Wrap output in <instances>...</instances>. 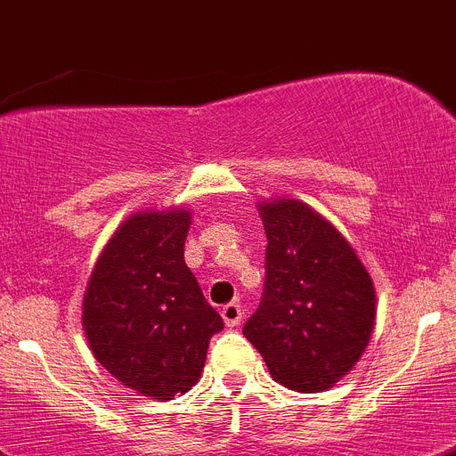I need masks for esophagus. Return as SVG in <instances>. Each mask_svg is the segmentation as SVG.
<instances>
[{
	"label": "esophagus",
	"mask_w": 456,
	"mask_h": 456,
	"mask_svg": "<svg viewBox=\"0 0 456 456\" xmlns=\"http://www.w3.org/2000/svg\"><path fill=\"white\" fill-rule=\"evenodd\" d=\"M220 314H223L224 324H227L229 329H233V326L240 324L242 308H240V304H236V301H232V304L223 305V310H220Z\"/></svg>",
	"instance_id": "esophagus-1"
}]
</instances>
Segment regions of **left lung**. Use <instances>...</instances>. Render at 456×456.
Returning a JSON list of instances; mask_svg holds the SVG:
<instances>
[{
	"label": "left lung",
	"instance_id": "obj_1",
	"mask_svg": "<svg viewBox=\"0 0 456 456\" xmlns=\"http://www.w3.org/2000/svg\"><path fill=\"white\" fill-rule=\"evenodd\" d=\"M267 236L261 305L242 326L270 376L324 391L355 367L376 319L369 272L342 233L297 200L263 202Z\"/></svg>",
	"mask_w": 456,
	"mask_h": 456
}]
</instances>
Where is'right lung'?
I'll return each mask as SVG.
<instances>
[{
    "mask_svg": "<svg viewBox=\"0 0 456 456\" xmlns=\"http://www.w3.org/2000/svg\"><path fill=\"white\" fill-rule=\"evenodd\" d=\"M191 214L132 216L96 261L83 301L94 357L130 389L170 401L195 382L224 329L184 263Z\"/></svg>",
    "mask_w": 456,
    "mask_h": 456,
    "instance_id": "obj_1",
    "label": "right lung"
}]
</instances>
